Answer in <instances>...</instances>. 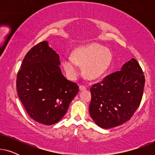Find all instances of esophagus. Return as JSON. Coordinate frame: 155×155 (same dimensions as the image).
<instances>
[{
	"mask_svg": "<svg viewBox=\"0 0 155 155\" xmlns=\"http://www.w3.org/2000/svg\"><path fill=\"white\" fill-rule=\"evenodd\" d=\"M79 88H80V90H86V87L84 86V85H82V84H80V87H79Z\"/></svg>",
	"mask_w": 155,
	"mask_h": 155,
	"instance_id": "obj_1",
	"label": "esophagus"
}]
</instances>
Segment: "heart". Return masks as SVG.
I'll return each instance as SVG.
<instances>
[{"mask_svg": "<svg viewBox=\"0 0 155 155\" xmlns=\"http://www.w3.org/2000/svg\"><path fill=\"white\" fill-rule=\"evenodd\" d=\"M111 59V54L109 50L93 43L76 48L73 57L63 58L62 65L71 79H75L79 75V65H83L82 71L84 76L90 80H94L100 77L107 71Z\"/></svg>", "mask_w": 155, "mask_h": 155, "instance_id": "obj_1", "label": "heart"}]
</instances>
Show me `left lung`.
Wrapping results in <instances>:
<instances>
[{"mask_svg":"<svg viewBox=\"0 0 155 155\" xmlns=\"http://www.w3.org/2000/svg\"><path fill=\"white\" fill-rule=\"evenodd\" d=\"M145 82L139 63L131 58L120 71L92 85L89 110L95 124L108 129L130 120L141 102Z\"/></svg>","mask_w":155,"mask_h":155,"instance_id":"left-lung-1","label":"left lung"}]
</instances>
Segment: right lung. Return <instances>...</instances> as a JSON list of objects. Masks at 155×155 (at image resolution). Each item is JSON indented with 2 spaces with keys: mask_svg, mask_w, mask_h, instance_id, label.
<instances>
[{
  "mask_svg": "<svg viewBox=\"0 0 155 155\" xmlns=\"http://www.w3.org/2000/svg\"><path fill=\"white\" fill-rule=\"evenodd\" d=\"M58 54L46 41L33 46L17 75L18 94L30 117L41 124L58 123L79 92L75 82L61 73Z\"/></svg>",
  "mask_w": 155,
  "mask_h": 155,
  "instance_id": "1",
  "label": "right lung"
}]
</instances>
